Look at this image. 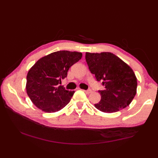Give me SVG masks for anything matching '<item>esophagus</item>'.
<instances>
[{
  "label": "esophagus",
  "instance_id": "obj_1",
  "mask_svg": "<svg viewBox=\"0 0 158 158\" xmlns=\"http://www.w3.org/2000/svg\"><path fill=\"white\" fill-rule=\"evenodd\" d=\"M83 92H85L87 94H89L92 93V90L91 89H88V90H83Z\"/></svg>",
  "mask_w": 158,
  "mask_h": 158
}]
</instances>
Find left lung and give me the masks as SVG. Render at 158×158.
Here are the masks:
<instances>
[{
    "label": "left lung",
    "mask_w": 158,
    "mask_h": 158,
    "mask_svg": "<svg viewBox=\"0 0 158 158\" xmlns=\"http://www.w3.org/2000/svg\"><path fill=\"white\" fill-rule=\"evenodd\" d=\"M89 69L105 89L99 90L101 100L94 104L104 113H115L128 106L136 94L137 79L132 69L110 52L85 53Z\"/></svg>",
    "instance_id": "1"
}]
</instances>
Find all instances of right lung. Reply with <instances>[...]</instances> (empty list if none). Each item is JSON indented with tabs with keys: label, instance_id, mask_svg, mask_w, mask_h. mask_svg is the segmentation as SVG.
Instances as JSON below:
<instances>
[{
	"label": "right lung",
	"instance_id": "1",
	"mask_svg": "<svg viewBox=\"0 0 158 158\" xmlns=\"http://www.w3.org/2000/svg\"><path fill=\"white\" fill-rule=\"evenodd\" d=\"M82 53L58 51L40 58L26 77V92L33 104L43 111L55 113L68 104L74 91L58 84L67 76L69 68L81 60Z\"/></svg>",
	"mask_w": 158,
	"mask_h": 158
}]
</instances>
